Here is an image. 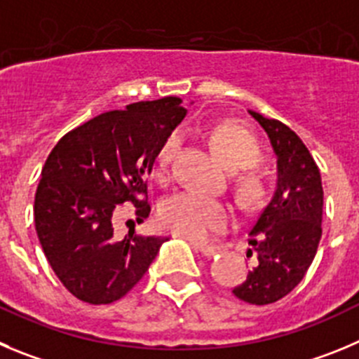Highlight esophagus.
<instances>
[{
    "mask_svg": "<svg viewBox=\"0 0 359 359\" xmlns=\"http://www.w3.org/2000/svg\"><path fill=\"white\" fill-rule=\"evenodd\" d=\"M193 246H195V250H198L203 257H207V259H212V257H216L217 253L223 251L221 246H207V244H202V246H200V244H193Z\"/></svg>",
    "mask_w": 359,
    "mask_h": 359,
    "instance_id": "34e87169",
    "label": "esophagus"
}]
</instances>
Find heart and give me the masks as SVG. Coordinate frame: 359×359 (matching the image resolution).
<instances>
[{
  "mask_svg": "<svg viewBox=\"0 0 359 359\" xmlns=\"http://www.w3.org/2000/svg\"><path fill=\"white\" fill-rule=\"evenodd\" d=\"M180 142H182L180 133H172L161 145L156 164V173L159 177L168 172V166L179 150ZM210 143L230 172L251 168L260 159V149L255 140L233 123H223L216 127L210 134ZM237 191L244 202H251L259 196V180L253 175L239 177ZM230 221H232V212L225 203L189 191L168 198L159 209V223L164 229L196 243L210 239L214 233L225 230Z\"/></svg>",
  "mask_w": 359,
  "mask_h": 359,
  "instance_id": "b5f03b06",
  "label": "heart"
}]
</instances>
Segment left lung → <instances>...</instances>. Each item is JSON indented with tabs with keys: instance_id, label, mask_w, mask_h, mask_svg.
I'll list each match as a JSON object with an SVG mask.
<instances>
[{
	"instance_id": "obj_1",
	"label": "left lung",
	"mask_w": 359,
	"mask_h": 359,
	"mask_svg": "<svg viewBox=\"0 0 359 359\" xmlns=\"http://www.w3.org/2000/svg\"><path fill=\"white\" fill-rule=\"evenodd\" d=\"M276 156V186L250 230L257 266L232 290L250 304H269L297 287L313 262L323 236V182L306 145L285 123L248 109Z\"/></svg>"
}]
</instances>
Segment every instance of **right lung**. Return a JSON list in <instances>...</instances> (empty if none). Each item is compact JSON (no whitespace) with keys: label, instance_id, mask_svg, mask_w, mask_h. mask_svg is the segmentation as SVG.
Wrapping results in <instances>:
<instances>
[{"label":"right lung","instance_id":"1","mask_svg":"<svg viewBox=\"0 0 359 359\" xmlns=\"http://www.w3.org/2000/svg\"><path fill=\"white\" fill-rule=\"evenodd\" d=\"M179 97L102 113L67 133L49 154L35 195V230L65 289L90 304L126 296L149 271L166 237L116 239L113 210L133 202L150 214L147 179L161 145L186 116Z\"/></svg>","mask_w":359,"mask_h":359}]
</instances>
